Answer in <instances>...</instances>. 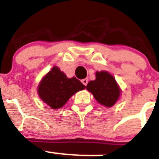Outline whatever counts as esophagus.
<instances>
[{"instance_id": "esophagus-1", "label": "esophagus", "mask_w": 159, "mask_h": 159, "mask_svg": "<svg viewBox=\"0 0 159 159\" xmlns=\"http://www.w3.org/2000/svg\"><path fill=\"white\" fill-rule=\"evenodd\" d=\"M82 83L83 84L86 86V85L88 84V83H89V80H88V79H84V80H82Z\"/></svg>"}]
</instances>
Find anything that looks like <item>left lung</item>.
I'll return each mask as SVG.
<instances>
[{
	"mask_svg": "<svg viewBox=\"0 0 159 159\" xmlns=\"http://www.w3.org/2000/svg\"><path fill=\"white\" fill-rule=\"evenodd\" d=\"M86 89L91 92L100 104L111 107L120 95V90L115 78L107 71L96 73V80L89 82Z\"/></svg>",
	"mask_w": 159,
	"mask_h": 159,
	"instance_id": "8db88e82",
	"label": "left lung"
}]
</instances>
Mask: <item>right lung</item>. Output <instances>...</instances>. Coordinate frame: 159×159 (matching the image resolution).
<instances>
[{"label": "right lung", "instance_id": "add662e5", "mask_svg": "<svg viewBox=\"0 0 159 159\" xmlns=\"http://www.w3.org/2000/svg\"><path fill=\"white\" fill-rule=\"evenodd\" d=\"M85 86L75 77L68 79L57 66L42 79L38 88L40 98L53 109L61 108L70 97Z\"/></svg>", "mask_w": 159, "mask_h": 159}]
</instances>
